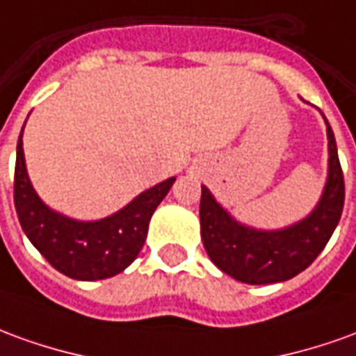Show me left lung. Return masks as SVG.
I'll return each mask as SVG.
<instances>
[{"instance_id": "1", "label": "left lung", "mask_w": 356, "mask_h": 356, "mask_svg": "<svg viewBox=\"0 0 356 356\" xmlns=\"http://www.w3.org/2000/svg\"><path fill=\"white\" fill-rule=\"evenodd\" d=\"M325 119V118H324ZM327 127V181L316 208L305 220L285 229L262 231L238 223L212 193L202 186L200 233L213 264L237 282L248 285L287 282L307 270L324 250L339 223L345 202V183L335 136Z\"/></svg>"}]
</instances>
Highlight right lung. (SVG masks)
<instances>
[{
    "label": "right lung",
    "mask_w": 356,
    "mask_h": 356,
    "mask_svg": "<svg viewBox=\"0 0 356 356\" xmlns=\"http://www.w3.org/2000/svg\"><path fill=\"white\" fill-rule=\"evenodd\" d=\"M24 129V127H22ZM175 177L161 181L136 196L119 212L98 221H76L54 212L40 200L32 186L22 131L15 163V210L22 231L57 272L81 282L113 277L135 260L148 233V223L158 204L170 193Z\"/></svg>",
    "instance_id": "obj_1"
}]
</instances>
